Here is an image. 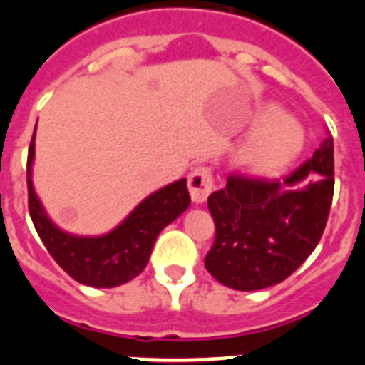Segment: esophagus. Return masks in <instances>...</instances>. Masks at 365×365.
Instances as JSON below:
<instances>
[{"mask_svg":"<svg viewBox=\"0 0 365 365\" xmlns=\"http://www.w3.org/2000/svg\"><path fill=\"white\" fill-rule=\"evenodd\" d=\"M188 190L194 203H205L210 192L215 190V179H212L210 168H207V165H197V168L190 171Z\"/></svg>","mask_w":365,"mask_h":365,"instance_id":"esophagus-1","label":"esophagus"}]
</instances>
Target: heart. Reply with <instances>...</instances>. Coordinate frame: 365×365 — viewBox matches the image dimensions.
Listing matches in <instances>:
<instances>
[{
	"mask_svg": "<svg viewBox=\"0 0 365 365\" xmlns=\"http://www.w3.org/2000/svg\"><path fill=\"white\" fill-rule=\"evenodd\" d=\"M261 130L250 135L237 153V164L254 175L278 173L294 160L302 149V132L293 121L284 119L282 110L267 106L255 117Z\"/></svg>",
	"mask_w": 365,
	"mask_h": 365,
	"instance_id": "obj_1",
	"label": "heart"
}]
</instances>
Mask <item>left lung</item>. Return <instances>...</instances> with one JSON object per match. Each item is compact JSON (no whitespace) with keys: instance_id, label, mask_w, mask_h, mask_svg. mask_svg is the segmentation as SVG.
I'll return each mask as SVG.
<instances>
[{"instance_id":"1","label":"left lung","mask_w":365,"mask_h":365,"mask_svg":"<svg viewBox=\"0 0 365 365\" xmlns=\"http://www.w3.org/2000/svg\"><path fill=\"white\" fill-rule=\"evenodd\" d=\"M332 195V135L284 180L231 173L209 195L216 235L205 269L237 291L284 282L323 237Z\"/></svg>"}]
</instances>
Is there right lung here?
<instances>
[{"mask_svg": "<svg viewBox=\"0 0 365 365\" xmlns=\"http://www.w3.org/2000/svg\"><path fill=\"white\" fill-rule=\"evenodd\" d=\"M35 140V132H33ZM27 153V207L33 225L56 263L76 282L91 287H117L145 269L155 240L190 205L186 179L141 201L119 227L102 237H74L50 222L31 182L35 141Z\"/></svg>", "mask_w": 365, "mask_h": 365, "instance_id": "right-lung-1", "label": "right lung"}]
</instances>
